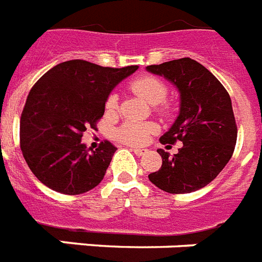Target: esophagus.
Returning <instances> with one entry per match:
<instances>
[{
  "instance_id": "esophagus-1",
  "label": "esophagus",
  "mask_w": 262,
  "mask_h": 262,
  "mask_svg": "<svg viewBox=\"0 0 262 262\" xmlns=\"http://www.w3.org/2000/svg\"><path fill=\"white\" fill-rule=\"evenodd\" d=\"M134 151V154H137V156H144L146 154V150L144 148H131Z\"/></svg>"
}]
</instances>
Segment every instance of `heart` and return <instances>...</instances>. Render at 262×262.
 <instances>
[{"label": "heart", "mask_w": 262, "mask_h": 262, "mask_svg": "<svg viewBox=\"0 0 262 262\" xmlns=\"http://www.w3.org/2000/svg\"><path fill=\"white\" fill-rule=\"evenodd\" d=\"M131 89L137 95L141 96L144 101H147L150 105L161 104L167 95L166 85L156 77H142V78L135 79L131 83ZM116 101H118L116 95H111L106 100V110H114L116 106ZM160 111L164 112L165 108H161ZM151 133V125L144 124V123H137V121H127L116 131V138L123 143L141 146V144H144L147 142Z\"/></svg>", "instance_id": "heart-1"}]
</instances>
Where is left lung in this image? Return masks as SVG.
Here are the masks:
<instances>
[{
	"label": "left lung",
	"mask_w": 262,
	"mask_h": 262,
	"mask_svg": "<svg viewBox=\"0 0 262 262\" xmlns=\"http://www.w3.org/2000/svg\"><path fill=\"white\" fill-rule=\"evenodd\" d=\"M180 92V114L162 144L183 142L173 157L160 148L162 166L148 180L169 193H189L206 187L227 165L237 143V124L231 98L217 78L203 64L181 58L147 66Z\"/></svg>",
	"instance_id": "8db88e82"
}]
</instances>
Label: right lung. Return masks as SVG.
Segmentation results:
<instances>
[{"mask_svg":"<svg viewBox=\"0 0 262 262\" xmlns=\"http://www.w3.org/2000/svg\"><path fill=\"white\" fill-rule=\"evenodd\" d=\"M137 70L74 59L41 75L20 119L23 156L40 183L64 194L85 193L101 183L116 147L104 141L89 151L81 138L102 118L112 89Z\"/></svg>","mask_w":262,"mask_h":262,"instance_id":"obj_1","label":"right lung"}]
</instances>
